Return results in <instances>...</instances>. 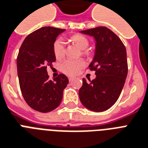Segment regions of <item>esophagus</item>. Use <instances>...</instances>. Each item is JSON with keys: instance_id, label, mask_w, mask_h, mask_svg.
<instances>
[{"instance_id": "1", "label": "esophagus", "mask_w": 148, "mask_h": 148, "mask_svg": "<svg viewBox=\"0 0 148 148\" xmlns=\"http://www.w3.org/2000/svg\"><path fill=\"white\" fill-rule=\"evenodd\" d=\"M74 77H68V80H69V81H72V80H74Z\"/></svg>"}]
</instances>
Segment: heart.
<instances>
[{"mask_svg":"<svg viewBox=\"0 0 148 148\" xmlns=\"http://www.w3.org/2000/svg\"><path fill=\"white\" fill-rule=\"evenodd\" d=\"M72 40L80 49L85 50L88 48L89 41L86 37L81 35H75L72 37ZM53 51L55 58L61 59L65 55V43L62 38H58L55 41L53 45ZM85 65V62L81 59H66L60 66L62 72L68 75H75Z\"/></svg>","mask_w":148,"mask_h":148,"instance_id":"1","label":"heart"}]
</instances>
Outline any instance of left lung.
I'll return each mask as SVG.
<instances>
[{
    "label": "left lung",
    "instance_id": "1",
    "mask_svg": "<svg viewBox=\"0 0 148 148\" xmlns=\"http://www.w3.org/2000/svg\"><path fill=\"white\" fill-rule=\"evenodd\" d=\"M80 33L94 38V57L89 68L96 78L89 82L83 78L79 97L86 109L93 112L107 110L119 99L128 74L126 49L121 39L109 29L99 26Z\"/></svg>",
    "mask_w": 148,
    "mask_h": 148
}]
</instances>
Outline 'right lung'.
Wrapping results in <instances>:
<instances>
[{"label": "right lung", "instance_id": "1", "mask_svg": "<svg viewBox=\"0 0 148 148\" xmlns=\"http://www.w3.org/2000/svg\"><path fill=\"white\" fill-rule=\"evenodd\" d=\"M64 31L51 26L42 27L27 36L19 50L16 66L23 97L32 109L40 112H51L60 105L69 82L63 74L54 80H49L47 72V67L56 60L54 42Z\"/></svg>", "mask_w": 148, "mask_h": 148}]
</instances>
